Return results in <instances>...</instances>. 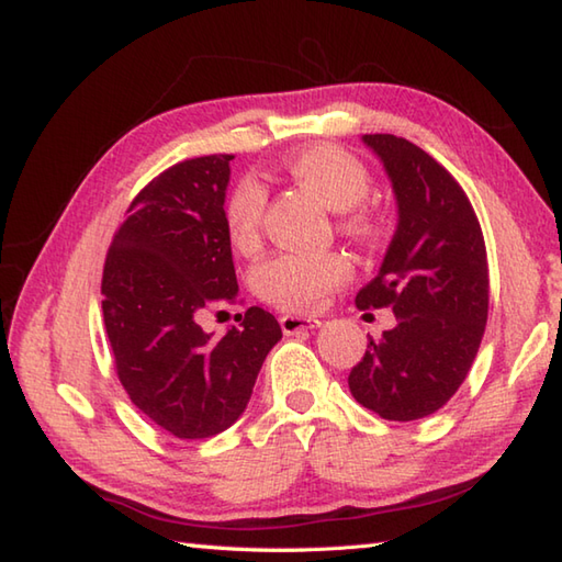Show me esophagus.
<instances>
[{
  "label": "esophagus",
  "mask_w": 562,
  "mask_h": 562,
  "mask_svg": "<svg viewBox=\"0 0 562 562\" xmlns=\"http://www.w3.org/2000/svg\"><path fill=\"white\" fill-rule=\"evenodd\" d=\"M280 326L284 330V336H294V333H300V330L318 328L321 321L314 318V316H282Z\"/></svg>",
  "instance_id": "34e87169"
}]
</instances>
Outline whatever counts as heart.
Listing matches in <instances>:
<instances>
[{"label":"heart","instance_id":"obj_1","mask_svg":"<svg viewBox=\"0 0 562 562\" xmlns=\"http://www.w3.org/2000/svg\"><path fill=\"white\" fill-rule=\"evenodd\" d=\"M288 171L338 212L360 205L372 188L367 166L338 147L304 149L288 161ZM262 207H266V195L256 181H241L226 200V234L238 250L258 244ZM350 224L355 229H367V214H355ZM350 260L340 254H280L260 262L254 282L266 302L284 312H308L324 304L326 296L350 278Z\"/></svg>","mask_w":562,"mask_h":562}]
</instances>
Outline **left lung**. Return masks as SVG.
<instances>
[{"mask_svg": "<svg viewBox=\"0 0 562 562\" xmlns=\"http://www.w3.org/2000/svg\"><path fill=\"white\" fill-rule=\"evenodd\" d=\"M391 181L398 224L360 308L391 306L396 326L369 338L348 376L357 403L384 420L432 415L463 384L487 321V258L479 217L453 176L396 135H362Z\"/></svg>", "mask_w": 562, "mask_h": 562, "instance_id": "left-lung-1", "label": "left lung"}]
</instances>
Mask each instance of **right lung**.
<instances>
[{"label": "right lung", "instance_id": "add662e5", "mask_svg": "<svg viewBox=\"0 0 562 562\" xmlns=\"http://www.w3.org/2000/svg\"><path fill=\"white\" fill-rule=\"evenodd\" d=\"M232 159H188L142 188L103 266V324L117 379L130 401L178 439L232 427L282 338L260 306L238 314L241 324L222 338L200 326L210 308L238 300L224 222Z\"/></svg>", "mask_w": 562, "mask_h": 562}]
</instances>
